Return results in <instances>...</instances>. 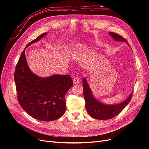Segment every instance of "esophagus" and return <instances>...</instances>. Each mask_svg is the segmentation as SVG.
Returning <instances> with one entry per match:
<instances>
[{
    "label": "esophagus",
    "instance_id": "esophagus-1",
    "mask_svg": "<svg viewBox=\"0 0 149 149\" xmlns=\"http://www.w3.org/2000/svg\"><path fill=\"white\" fill-rule=\"evenodd\" d=\"M80 82V80L79 79V78L75 77V78H74V79H73V83L74 84H78V83H79Z\"/></svg>",
    "mask_w": 149,
    "mask_h": 149
}]
</instances>
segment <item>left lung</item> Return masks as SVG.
<instances>
[{
  "label": "left lung",
  "mask_w": 149,
  "mask_h": 149,
  "mask_svg": "<svg viewBox=\"0 0 149 149\" xmlns=\"http://www.w3.org/2000/svg\"><path fill=\"white\" fill-rule=\"evenodd\" d=\"M109 33L115 40L127 42L126 39H125L121 36L112 32H110ZM83 88L84 90L83 95L86 103L85 107L88 113L92 118L101 120H109L119 114L130 102L133 95V92H132L129 97L120 104L105 105L99 102L93 97L85 79L83 80Z\"/></svg>",
  "instance_id": "1"
}]
</instances>
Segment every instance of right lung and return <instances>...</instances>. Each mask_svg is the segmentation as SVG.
Returning <instances> with one entry per match:
<instances>
[{
  "mask_svg": "<svg viewBox=\"0 0 149 149\" xmlns=\"http://www.w3.org/2000/svg\"><path fill=\"white\" fill-rule=\"evenodd\" d=\"M46 34L30 42L26 48ZM14 78L19 103L30 116L40 121H51L65 113V95L73 85L69 75H54L44 79L37 76L28 66L24 49L15 66Z\"/></svg>",
  "mask_w": 149,
  "mask_h": 149,
  "instance_id": "obj_1",
  "label": "right lung"
}]
</instances>
